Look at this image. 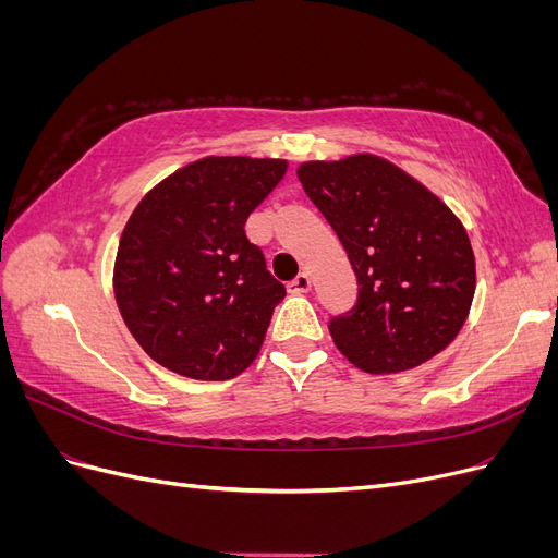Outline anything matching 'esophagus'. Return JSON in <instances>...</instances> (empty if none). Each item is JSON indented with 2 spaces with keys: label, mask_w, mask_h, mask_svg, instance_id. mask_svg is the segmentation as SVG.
<instances>
[{
  "label": "esophagus",
  "mask_w": 558,
  "mask_h": 558,
  "mask_svg": "<svg viewBox=\"0 0 558 558\" xmlns=\"http://www.w3.org/2000/svg\"><path fill=\"white\" fill-rule=\"evenodd\" d=\"M310 286H312L310 277H307L305 272H300L293 281H289V291H291V293H307Z\"/></svg>",
  "instance_id": "esophagus-1"
}]
</instances>
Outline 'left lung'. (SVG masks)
<instances>
[{
    "label": "left lung",
    "instance_id": "left-lung-1",
    "mask_svg": "<svg viewBox=\"0 0 558 558\" xmlns=\"http://www.w3.org/2000/svg\"><path fill=\"white\" fill-rule=\"evenodd\" d=\"M298 179L340 238L359 300L328 330L369 375L412 369L465 324L475 256L463 226L424 185L375 156L305 162Z\"/></svg>",
    "mask_w": 558,
    "mask_h": 558
}]
</instances>
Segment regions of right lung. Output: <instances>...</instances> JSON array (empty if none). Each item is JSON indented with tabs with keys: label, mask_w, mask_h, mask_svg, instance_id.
Segmentation results:
<instances>
[{
	"label": "right lung",
	"mask_w": 558,
	"mask_h": 558,
	"mask_svg": "<svg viewBox=\"0 0 558 558\" xmlns=\"http://www.w3.org/2000/svg\"><path fill=\"white\" fill-rule=\"evenodd\" d=\"M283 172L286 160L205 158L132 211L113 293L128 330L162 367L226 381L258 356L286 289L244 226Z\"/></svg>",
	"instance_id": "obj_1"
}]
</instances>
